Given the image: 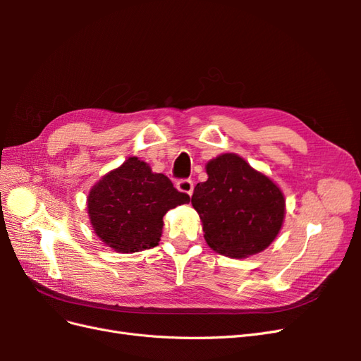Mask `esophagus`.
<instances>
[{
  "label": "esophagus",
  "mask_w": 361,
  "mask_h": 361,
  "mask_svg": "<svg viewBox=\"0 0 361 361\" xmlns=\"http://www.w3.org/2000/svg\"><path fill=\"white\" fill-rule=\"evenodd\" d=\"M176 187H178L179 191L188 194V195H191L192 191H194V183H192L191 179H179L178 183H176Z\"/></svg>",
  "instance_id": "1"
}]
</instances>
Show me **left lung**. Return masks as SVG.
<instances>
[{
  "instance_id": "obj_1",
  "label": "left lung",
  "mask_w": 361,
  "mask_h": 361,
  "mask_svg": "<svg viewBox=\"0 0 361 361\" xmlns=\"http://www.w3.org/2000/svg\"><path fill=\"white\" fill-rule=\"evenodd\" d=\"M206 173L207 180L195 185L191 203L200 215L207 245L231 257L265 250L285 218L280 188L235 154L209 161Z\"/></svg>"
}]
</instances>
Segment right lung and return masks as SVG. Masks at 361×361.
<instances>
[{
  "instance_id": "obj_1",
  "label": "right lung",
  "mask_w": 361,
  "mask_h": 361,
  "mask_svg": "<svg viewBox=\"0 0 361 361\" xmlns=\"http://www.w3.org/2000/svg\"><path fill=\"white\" fill-rule=\"evenodd\" d=\"M90 221L96 235L120 253L158 245L162 216L190 195L178 191L161 173L138 158L126 159L97 182L89 194Z\"/></svg>"
}]
</instances>
